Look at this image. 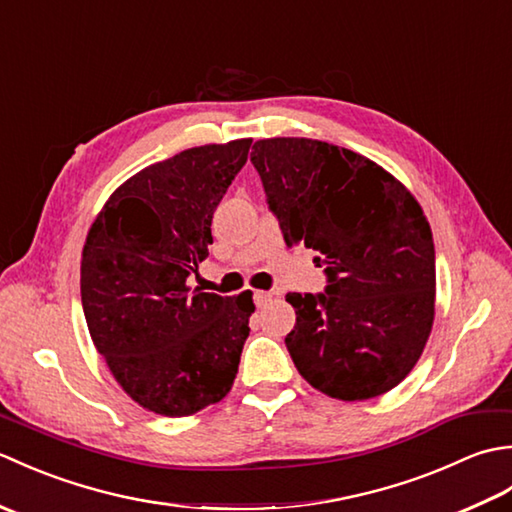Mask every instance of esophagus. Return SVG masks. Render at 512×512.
Here are the masks:
<instances>
[{"label":"esophagus","instance_id":"obj_1","mask_svg":"<svg viewBox=\"0 0 512 512\" xmlns=\"http://www.w3.org/2000/svg\"><path fill=\"white\" fill-rule=\"evenodd\" d=\"M253 299H255V306H257V308H264L268 301H273V292H266V290H255Z\"/></svg>","mask_w":512,"mask_h":512}]
</instances>
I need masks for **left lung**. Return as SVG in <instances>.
<instances>
[{"instance_id":"8db88e82","label":"left lung","mask_w":512,"mask_h":512,"mask_svg":"<svg viewBox=\"0 0 512 512\" xmlns=\"http://www.w3.org/2000/svg\"><path fill=\"white\" fill-rule=\"evenodd\" d=\"M255 169L288 246L317 250L328 288L290 292L286 347L336 400L387 394L418 363L436 317V250L411 191L374 160L312 138H264Z\"/></svg>"}]
</instances>
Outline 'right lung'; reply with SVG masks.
Segmentation results:
<instances>
[{"instance_id": "add662e5", "label": "right lung", "mask_w": 512, "mask_h": 512, "mask_svg": "<svg viewBox=\"0 0 512 512\" xmlns=\"http://www.w3.org/2000/svg\"><path fill=\"white\" fill-rule=\"evenodd\" d=\"M253 138L184 149L118 187L81 255V301L94 347L125 394L184 418L233 387L253 292L220 297L187 286L209 255L211 220Z\"/></svg>"}]
</instances>
